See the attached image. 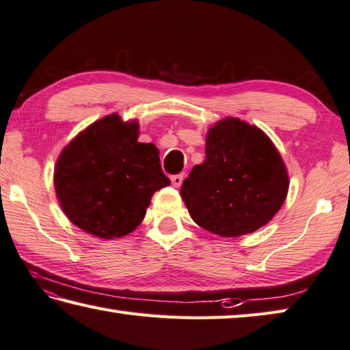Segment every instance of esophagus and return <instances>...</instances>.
Returning <instances> with one entry per match:
<instances>
[{"label": "esophagus", "instance_id": "1", "mask_svg": "<svg viewBox=\"0 0 350 350\" xmlns=\"http://www.w3.org/2000/svg\"><path fill=\"white\" fill-rule=\"evenodd\" d=\"M182 182H183V174H176V176L171 177V183H173L176 188H180Z\"/></svg>", "mask_w": 350, "mask_h": 350}]
</instances>
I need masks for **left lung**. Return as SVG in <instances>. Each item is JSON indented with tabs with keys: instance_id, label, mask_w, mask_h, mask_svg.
Listing matches in <instances>:
<instances>
[{
	"instance_id": "8db88e82",
	"label": "left lung",
	"mask_w": 350,
	"mask_h": 350,
	"mask_svg": "<svg viewBox=\"0 0 350 350\" xmlns=\"http://www.w3.org/2000/svg\"><path fill=\"white\" fill-rule=\"evenodd\" d=\"M205 154L180 188L197 225L221 237H239L278 213L289 177L280 153L262 130L226 118L208 130Z\"/></svg>"
}]
</instances>
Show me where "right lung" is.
Segmentation results:
<instances>
[{"label":"right lung","mask_w":350,"mask_h":350,"mask_svg":"<svg viewBox=\"0 0 350 350\" xmlns=\"http://www.w3.org/2000/svg\"><path fill=\"white\" fill-rule=\"evenodd\" d=\"M137 120L113 113L81 131L55 167L62 211L82 231L100 239L122 237L145 217L153 194L170 185L153 144L137 142Z\"/></svg>","instance_id":"1"}]
</instances>
